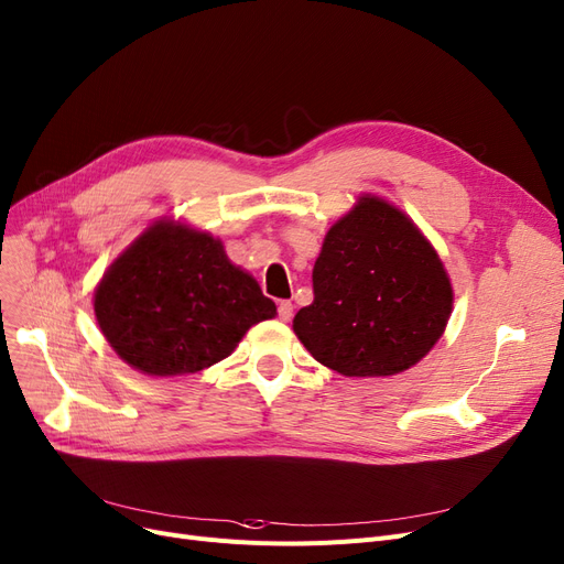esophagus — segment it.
Masks as SVG:
<instances>
[{
    "label": "esophagus",
    "instance_id": "obj_1",
    "mask_svg": "<svg viewBox=\"0 0 564 564\" xmlns=\"http://www.w3.org/2000/svg\"><path fill=\"white\" fill-rule=\"evenodd\" d=\"M278 317H280V322H291V317H294V303L291 301H282L280 303V307H278Z\"/></svg>",
    "mask_w": 564,
    "mask_h": 564
}]
</instances>
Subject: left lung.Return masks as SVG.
<instances>
[{"mask_svg":"<svg viewBox=\"0 0 564 564\" xmlns=\"http://www.w3.org/2000/svg\"><path fill=\"white\" fill-rule=\"evenodd\" d=\"M314 301L294 333L322 366L345 377H391L431 351L452 317L454 286L416 224L360 194L328 229L312 270Z\"/></svg>","mask_w":564,"mask_h":564,"instance_id":"8db88e82","label":"left lung"}]
</instances>
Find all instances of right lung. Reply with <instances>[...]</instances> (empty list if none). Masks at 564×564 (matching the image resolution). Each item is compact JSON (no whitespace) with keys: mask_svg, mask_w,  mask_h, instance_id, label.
I'll return each mask as SVG.
<instances>
[{"mask_svg":"<svg viewBox=\"0 0 564 564\" xmlns=\"http://www.w3.org/2000/svg\"><path fill=\"white\" fill-rule=\"evenodd\" d=\"M275 314V303L231 263L219 238L171 217L152 221L95 289V317L108 345L150 377L210 368Z\"/></svg>","mask_w":564,"mask_h":564,"instance_id":"add662e5","label":"right lung"}]
</instances>
